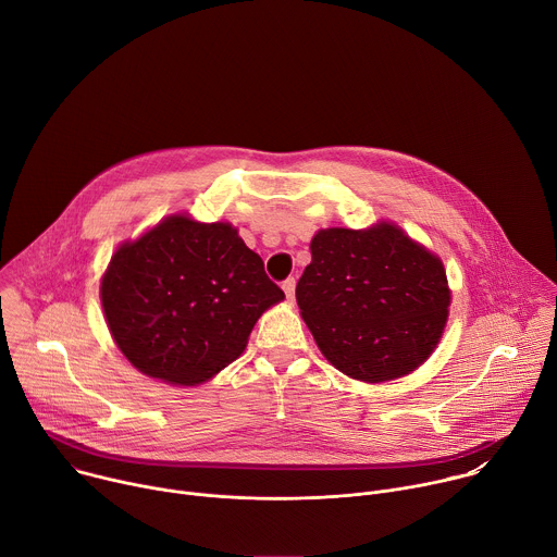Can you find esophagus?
<instances>
[{
    "instance_id": "esophagus-1",
    "label": "esophagus",
    "mask_w": 557,
    "mask_h": 557,
    "mask_svg": "<svg viewBox=\"0 0 557 557\" xmlns=\"http://www.w3.org/2000/svg\"><path fill=\"white\" fill-rule=\"evenodd\" d=\"M282 288H284L286 297H288V299H293V297H295V277L284 280V282H282Z\"/></svg>"
}]
</instances>
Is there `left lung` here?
Instances as JSON below:
<instances>
[{
	"instance_id": "obj_1",
	"label": "left lung",
	"mask_w": 557,
	"mask_h": 557,
	"mask_svg": "<svg viewBox=\"0 0 557 557\" xmlns=\"http://www.w3.org/2000/svg\"><path fill=\"white\" fill-rule=\"evenodd\" d=\"M295 297L324 357L379 383L419 368L447 322L443 262L394 224L324 228L310 243Z\"/></svg>"
}]
</instances>
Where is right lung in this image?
<instances>
[{
  "mask_svg": "<svg viewBox=\"0 0 557 557\" xmlns=\"http://www.w3.org/2000/svg\"><path fill=\"white\" fill-rule=\"evenodd\" d=\"M282 299L231 224L187 215L119 247L101 282L121 352L140 372L178 385L202 383L240 357L260 314Z\"/></svg>",
  "mask_w": 557,
  "mask_h": 557,
  "instance_id": "1",
  "label": "right lung"
}]
</instances>
